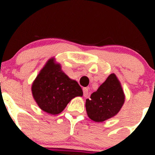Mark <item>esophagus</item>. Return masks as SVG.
Returning <instances> with one entry per match:
<instances>
[{"instance_id":"esophagus-1","label":"esophagus","mask_w":155,"mask_h":155,"mask_svg":"<svg viewBox=\"0 0 155 155\" xmlns=\"http://www.w3.org/2000/svg\"><path fill=\"white\" fill-rule=\"evenodd\" d=\"M83 96L84 97H87L88 95V88L87 87H83Z\"/></svg>"}]
</instances>
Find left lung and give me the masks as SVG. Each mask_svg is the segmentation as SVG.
<instances>
[{
	"instance_id": "8db88e82",
	"label": "left lung",
	"mask_w": 155,
	"mask_h": 155,
	"mask_svg": "<svg viewBox=\"0 0 155 155\" xmlns=\"http://www.w3.org/2000/svg\"><path fill=\"white\" fill-rule=\"evenodd\" d=\"M124 94L115 74H110L97 91L85 102L87 114L96 122H102L115 116L123 106Z\"/></svg>"
}]
</instances>
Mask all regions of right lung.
I'll return each instance as SVG.
<instances>
[{
	"label": "right lung",
	"mask_w": 155,
	"mask_h": 155,
	"mask_svg": "<svg viewBox=\"0 0 155 155\" xmlns=\"http://www.w3.org/2000/svg\"><path fill=\"white\" fill-rule=\"evenodd\" d=\"M34 100L41 109L52 115L61 113L73 97L82 96L77 82L63 73L60 64L50 59L32 85Z\"/></svg>",
	"instance_id": "add662e5"
}]
</instances>
